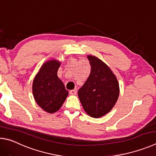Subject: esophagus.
Segmentation results:
<instances>
[{
    "instance_id": "1",
    "label": "esophagus",
    "mask_w": 156,
    "mask_h": 156,
    "mask_svg": "<svg viewBox=\"0 0 156 156\" xmlns=\"http://www.w3.org/2000/svg\"><path fill=\"white\" fill-rule=\"evenodd\" d=\"M69 93L71 95H76V90H70L69 92Z\"/></svg>"
}]
</instances>
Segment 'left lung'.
Wrapping results in <instances>:
<instances>
[{
  "mask_svg": "<svg viewBox=\"0 0 156 156\" xmlns=\"http://www.w3.org/2000/svg\"><path fill=\"white\" fill-rule=\"evenodd\" d=\"M90 74L78 96L86 112L94 118L108 113L115 105L119 95V85L115 75L107 65L97 57L88 56Z\"/></svg>",
  "mask_w": 156,
  "mask_h": 156,
  "instance_id": "8db88e82",
  "label": "left lung"
}]
</instances>
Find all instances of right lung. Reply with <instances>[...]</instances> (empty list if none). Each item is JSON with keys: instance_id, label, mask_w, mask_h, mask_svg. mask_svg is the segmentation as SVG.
<instances>
[{"instance_id": "right-lung-1", "label": "right lung", "mask_w": 156, "mask_h": 156, "mask_svg": "<svg viewBox=\"0 0 156 156\" xmlns=\"http://www.w3.org/2000/svg\"><path fill=\"white\" fill-rule=\"evenodd\" d=\"M59 66V62L57 60L44 64L33 83V93L35 101L48 113L58 110L68 94L64 83L57 76Z\"/></svg>"}]
</instances>
